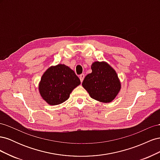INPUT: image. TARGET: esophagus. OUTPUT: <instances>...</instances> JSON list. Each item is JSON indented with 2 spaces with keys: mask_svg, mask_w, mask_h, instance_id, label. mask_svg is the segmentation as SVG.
Listing matches in <instances>:
<instances>
[{
  "mask_svg": "<svg viewBox=\"0 0 160 160\" xmlns=\"http://www.w3.org/2000/svg\"><path fill=\"white\" fill-rule=\"evenodd\" d=\"M84 78H85V75L84 74H81V75H79V79L81 80V82H82V81H83Z\"/></svg>",
  "mask_w": 160,
  "mask_h": 160,
  "instance_id": "1",
  "label": "esophagus"
}]
</instances>
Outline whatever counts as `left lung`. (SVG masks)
<instances>
[{"mask_svg": "<svg viewBox=\"0 0 160 160\" xmlns=\"http://www.w3.org/2000/svg\"><path fill=\"white\" fill-rule=\"evenodd\" d=\"M91 70L85 77L82 86L92 99L102 103L111 102L122 88L117 72L105 61L93 62Z\"/></svg>", "mask_w": 160, "mask_h": 160, "instance_id": "1", "label": "left lung"}]
</instances>
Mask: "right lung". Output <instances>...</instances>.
Listing matches in <instances>:
<instances>
[{"label":"right lung","instance_id":"obj_1","mask_svg":"<svg viewBox=\"0 0 160 160\" xmlns=\"http://www.w3.org/2000/svg\"><path fill=\"white\" fill-rule=\"evenodd\" d=\"M80 79L68 66L58 64L48 68L41 77L38 91L42 99L50 105H57L69 98Z\"/></svg>","mask_w":160,"mask_h":160}]
</instances>
